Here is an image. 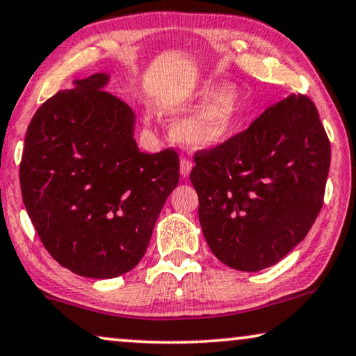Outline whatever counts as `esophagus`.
<instances>
[{"label": "esophagus", "instance_id": "34e87169", "mask_svg": "<svg viewBox=\"0 0 356 356\" xmlns=\"http://www.w3.org/2000/svg\"><path fill=\"white\" fill-rule=\"evenodd\" d=\"M192 168H193V164H192L191 159H187V158L181 159V175L184 179L188 177V174H191Z\"/></svg>", "mask_w": 356, "mask_h": 356}]
</instances>
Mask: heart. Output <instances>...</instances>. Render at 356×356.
<instances>
[{
    "label": "heart",
    "instance_id": "b5f03b06",
    "mask_svg": "<svg viewBox=\"0 0 356 356\" xmlns=\"http://www.w3.org/2000/svg\"><path fill=\"white\" fill-rule=\"evenodd\" d=\"M241 104L243 96L238 88L226 86L218 91L216 84H203L184 107V112L192 115L174 125L175 138L192 149H208L225 143L238 127Z\"/></svg>",
    "mask_w": 356,
    "mask_h": 356
}]
</instances>
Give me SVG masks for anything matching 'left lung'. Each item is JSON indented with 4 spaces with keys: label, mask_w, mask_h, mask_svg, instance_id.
I'll return each mask as SVG.
<instances>
[{
    "label": "left lung",
    "mask_w": 356,
    "mask_h": 356,
    "mask_svg": "<svg viewBox=\"0 0 356 356\" xmlns=\"http://www.w3.org/2000/svg\"><path fill=\"white\" fill-rule=\"evenodd\" d=\"M193 161L191 182L211 252L227 267L259 272L280 262L314 225L330 141L314 102L291 94Z\"/></svg>",
    "instance_id": "1"
}]
</instances>
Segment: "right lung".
<instances>
[{
  "instance_id": "1",
  "label": "right lung",
  "mask_w": 356,
  "mask_h": 356,
  "mask_svg": "<svg viewBox=\"0 0 356 356\" xmlns=\"http://www.w3.org/2000/svg\"><path fill=\"white\" fill-rule=\"evenodd\" d=\"M108 74L76 79L27 127L19 179L37 234L61 267L88 278L130 272L179 184L174 149L141 153L135 113Z\"/></svg>"
}]
</instances>
